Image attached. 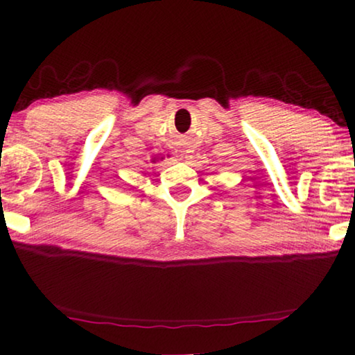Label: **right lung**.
<instances>
[{"mask_svg":"<svg viewBox=\"0 0 355 355\" xmlns=\"http://www.w3.org/2000/svg\"><path fill=\"white\" fill-rule=\"evenodd\" d=\"M158 159H164V158H163V156H159V158H158V156H155V158L152 159V163H156Z\"/></svg>","mask_w":355,"mask_h":355,"instance_id":"right-lung-1","label":"right lung"}]
</instances>
